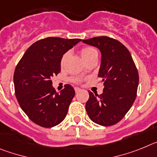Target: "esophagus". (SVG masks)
I'll return each mask as SVG.
<instances>
[{
    "label": "esophagus",
    "instance_id": "obj_1",
    "mask_svg": "<svg viewBox=\"0 0 157 157\" xmlns=\"http://www.w3.org/2000/svg\"><path fill=\"white\" fill-rule=\"evenodd\" d=\"M74 89H75V92H76V93H78L79 92H80V90H81L80 88H75Z\"/></svg>",
    "mask_w": 157,
    "mask_h": 157
}]
</instances>
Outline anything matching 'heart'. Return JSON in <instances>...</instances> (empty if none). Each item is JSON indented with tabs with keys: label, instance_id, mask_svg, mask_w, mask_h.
Returning <instances> with one entry per match:
<instances>
[{
	"label": "heart",
	"instance_id": "obj_1",
	"mask_svg": "<svg viewBox=\"0 0 157 157\" xmlns=\"http://www.w3.org/2000/svg\"><path fill=\"white\" fill-rule=\"evenodd\" d=\"M80 55L82 57V58L84 59V61L85 62L86 60H88V58H91L92 56H93L94 54H97L96 50L93 48V47H91V46H85V47H83L80 51ZM67 53L64 54L62 56V60H61V64L63 65L64 62H65V59H66V57H67ZM73 81L75 83H80L81 81V79L80 78H73Z\"/></svg>",
	"mask_w": 157,
	"mask_h": 157
}]
</instances>
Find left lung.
<instances>
[{
	"label": "left lung",
	"mask_w": 157,
	"mask_h": 157,
	"mask_svg": "<svg viewBox=\"0 0 157 157\" xmlns=\"http://www.w3.org/2000/svg\"><path fill=\"white\" fill-rule=\"evenodd\" d=\"M82 42L101 52L98 77L104 86L101 95L89 92L87 113L95 123L113 126L123 118L135 100L138 72L129 51L119 41L99 36Z\"/></svg>",
	"instance_id": "1"
}]
</instances>
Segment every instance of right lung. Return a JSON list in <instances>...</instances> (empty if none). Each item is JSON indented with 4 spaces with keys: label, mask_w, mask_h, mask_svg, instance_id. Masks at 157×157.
<instances>
[{
    "label": "right lung",
    "mask_w": 157,
    "mask_h": 157,
    "mask_svg": "<svg viewBox=\"0 0 157 157\" xmlns=\"http://www.w3.org/2000/svg\"><path fill=\"white\" fill-rule=\"evenodd\" d=\"M80 39L49 37L35 42L24 53L15 69L16 97L28 118L45 128L55 126L65 119L75 95L66 84L56 92L50 78L61 71V60Z\"/></svg>",
    "instance_id": "obj_1"
}]
</instances>
